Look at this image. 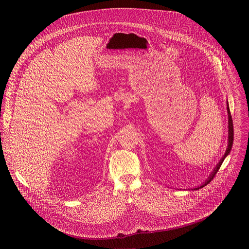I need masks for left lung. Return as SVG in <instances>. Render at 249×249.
Instances as JSON below:
<instances>
[{"label":"left lung","instance_id":"1","mask_svg":"<svg viewBox=\"0 0 249 249\" xmlns=\"http://www.w3.org/2000/svg\"><path fill=\"white\" fill-rule=\"evenodd\" d=\"M228 114H229V144H228V148H227V151H226V153H225V155H224V157L222 158V160H220V162L217 164V166L215 167V169L213 170V172L210 174V176L208 177V179L205 181V183H203L201 186H199V187H196V188H194V190H198V189H200V188H203L204 186H206L208 183H210L212 180H213V178H214L215 177V175L217 174V172L219 171V169H220V167H221V165H222V163H223V161L225 160V159L227 158V156L230 154V152H231V147H232V143H233V124H232V118H231V111H230V107H229V104H228Z\"/></svg>","mask_w":249,"mask_h":249}]
</instances>
